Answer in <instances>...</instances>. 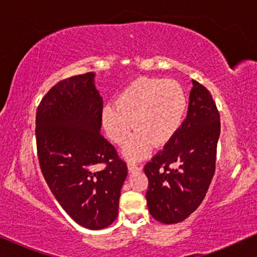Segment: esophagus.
Returning <instances> with one entry per match:
<instances>
[{"label": "esophagus", "instance_id": "esophagus-1", "mask_svg": "<svg viewBox=\"0 0 257 257\" xmlns=\"http://www.w3.org/2000/svg\"><path fill=\"white\" fill-rule=\"evenodd\" d=\"M128 168L130 172H139L143 170V165H141V164H136L134 162H128Z\"/></svg>", "mask_w": 257, "mask_h": 257}]
</instances>
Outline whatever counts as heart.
I'll list each match as a JSON object with an SVG mask.
<instances>
[{
    "instance_id": "heart-1",
    "label": "heart",
    "mask_w": 257,
    "mask_h": 257,
    "mask_svg": "<svg viewBox=\"0 0 257 257\" xmlns=\"http://www.w3.org/2000/svg\"><path fill=\"white\" fill-rule=\"evenodd\" d=\"M187 108L188 98L181 84L143 77L125 87L115 104L105 106L102 123L108 139L117 144L125 140L132 127L135 128L123 153L129 159L140 160L150 153L153 144L163 147L174 139Z\"/></svg>"
}]
</instances>
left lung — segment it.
I'll list each match as a JSON object with an SVG mask.
<instances>
[{
	"instance_id": "8db88e82",
	"label": "left lung",
	"mask_w": 257,
	"mask_h": 257,
	"mask_svg": "<svg viewBox=\"0 0 257 257\" xmlns=\"http://www.w3.org/2000/svg\"><path fill=\"white\" fill-rule=\"evenodd\" d=\"M219 118L210 92L193 80L182 127L144 166L149 212L160 223L185 220L205 197L216 168ZM171 165L176 167L171 169Z\"/></svg>"
}]
</instances>
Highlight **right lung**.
Wrapping results in <instances>:
<instances>
[{
	"label": "right lung",
	"instance_id": "obj_1",
	"mask_svg": "<svg viewBox=\"0 0 257 257\" xmlns=\"http://www.w3.org/2000/svg\"><path fill=\"white\" fill-rule=\"evenodd\" d=\"M94 72L61 80L37 109L36 139L43 175L57 202L76 223L90 229L117 217L127 164L101 136L102 98ZM98 163H106L95 172Z\"/></svg>",
	"mask_w": 257,
	"mask_h": 257
}]
</instances>
